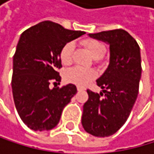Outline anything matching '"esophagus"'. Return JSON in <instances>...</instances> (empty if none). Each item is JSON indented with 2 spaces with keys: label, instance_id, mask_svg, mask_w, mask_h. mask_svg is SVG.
<instances>
[{
  "label": "esophagus",
  "instance_id": "obj_1",
  "mask_svg": "<svg viewBox=\"0 0 154 154\" xmlns=\"http://www.w3.org/2000/svg\"><path fill=\"white\" fill-rule=\"evenodd\" d=\"M76 88H78V91H84L86 90L85 88H83V87H80V86H78V87H76Z\"/></svg>",
  "mask_w": 154,
  "mask_h": 154
}]
</instances>
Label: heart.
<instances>
[{"mask_svg":"<svg viewBox=\"0 0 154 154\" xmlns=\"http://www.w3.org/2000/svg\"><path fill=\"white\" fill-rule=\"evenodd\" d=\"M82 45L91 52V54L95 59L102 58L106 51L105 45L100 40L96 38H86L82 40ZM74 43H66L60 51V60L63 64L68 66L73 61ZM96 76V73L93 69H87L79 66H75L68 69L64 74V79L69 83L75 84L79 86H86L93 80Z\"/></svg>","mask_w":154,"mask_h":154,"instance_id":"obj_1","label":"heart"}]
</instances>
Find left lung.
Wrapping results in <instances>:
<instances>
[{
  "mask_svg": "<svg viewBox=\"0 0 154 154\" xmlns=\"http://www.w3.org/2000/svg\"><path fill=\"white\" fill-rule=\"evenodd\" d=\"M110 44V63L96 81L103 92L88 90L81 123L95 137H108L119 130L128 120L139 94L141 76L140 46L124 29L90 34Z\"/></svg>",
  "mask_w": 154,
  "mask_h": 154,
  "instance_id": "obj_1",
  "label": "left lung"
}]
</instances>
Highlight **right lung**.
I'll return each mask as SVG.
<instances>
[{
    "label": "right lung",
    "mask_w": 154,
    "mask_h": 154,
    "mask_svg": "<svg viewBox=\"0 0 154 154\" xmlns=\"http://www.w3.org/2000/svg\"><path fill=\"white\" fill-rule=\"evenodd\" d=\"M83 34L51 21L22 33L13 60L12 91L17 113L29 128L43 131L56 127L63 109L78 91L73 84L52 90L49 85L61 81L58 69L63 46Z\"/></svg>",
    "instance_id": "add662e5"
}]
</instances>
